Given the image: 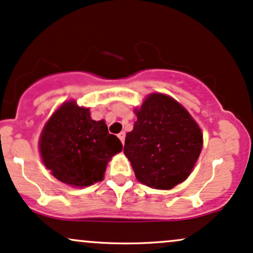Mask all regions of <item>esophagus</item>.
Returning a JSON list of instances; mask_svg holds the SVG:
<instances>
[{"label": "esophagus", "instance_id": "34e87169", "mask_svg": "<svg viewBox=\"0 0 253 253\" xmlns=\"http://www.w3.org/2000/svg\"><path fill=\"white\" fill-rule=\"evenodd\" d=\"M118 138H119V140H121L122 143L124 144V141H126V132H124V131L119 132V134H118Z\"/></svg>", "mask_w": 253, "mask_h": 253}]
</instances>
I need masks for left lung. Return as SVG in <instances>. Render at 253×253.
<instances>
[{
  "label": "left lung",
  "mask_w": 253,
  "mask_h": 253,
  "mask_svg": "<svg viewBox=\"0 0 253 253\" xmlns=\"http://www.w3.org/2000/svg\"><path fill=\"white\" fill-rule=\"evenodd\" d=\"M127 132L124 154L136 179L153 189L169 190L191 173L203 146V135L191 115L177 100L152 93Z\"/></svg>",
  "instance_id": "8db88e82"
}]
</instances>
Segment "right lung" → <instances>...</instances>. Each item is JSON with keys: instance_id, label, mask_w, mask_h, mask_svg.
I'll return each instance as SVG.
<instances>
[{"instance_id": "add662e5", "label": "right lung", "mask_w": 253, "mask_h": 253, "mask_svg": "<svg viewBox=\"0 0 253 253\" xmlns=\"http://www.w3.org/2000/svg\"><path fill=\"white\" fill-rule=\"evenodd\" d=\"M123 148L104 121H93L89 109L65 101L51 116L39 138L42 164L51 174L74 188L103 180L107 163Z\"/></svg>"}]
</instances>
